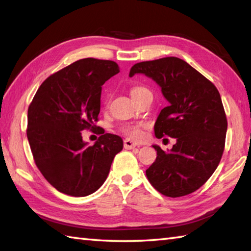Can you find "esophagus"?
I'll return each instance as SVG.
<instances>
[{"label":"esophagus","instance_id":"obj_1","mask_svg":"<svg viewBox=\"0 0 251 251\" xmlns=\"http://www.w3.org/2000/svg\"><path fill=\"white\" fill-rule=\"evenodd\" d=\"M137 147H139V146H138L137 143L134 142L132 140H130V139H125L124 140V148L127 149V150H131V149H135Z\"/></svg>","mask_w":251,"mask_h":251}]
</instances>
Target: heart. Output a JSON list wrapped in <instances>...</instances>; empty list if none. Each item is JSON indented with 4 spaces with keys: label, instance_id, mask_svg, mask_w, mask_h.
<instances>
[{
    "label": "heart",
    "instance_id": "heart-1",
    "mask_svg": "<svg viewBox=\"0 0 251 251\" xmlns=\"http://www.w3.org/2000/svg\"><path fill=\"white\" fill-rule=\"evenodd\" d=\"M148 90L145 87H140V86H137V87H132L130 90V94H131V97L135 95L140 94L142 92H146ZM121 130L124 132L125 135H127L128 137L132 138V139H137L139 140L143 137V131L141 128V125H135V124H127V125H123L121 127Z\"/></svg>",
    "mask_w": 251,
    "mask_h": 251
}]
</instances>
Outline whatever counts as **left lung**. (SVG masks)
<instances>
[{"label": "left lung", "instance_id": "left-lung-1", "mask_svg": "<svg viewBox=\"0 0 251 251\" xmlns=\"http://www.w3.org/2000/svg\"><path fill=\"white\" fill-rule=\"evenodd\" d=\"M145 74L161 87L168 106L158 114L156 138H176L168 152L154 145L157 156L146 170L150 183L169 197L188 195L215 173L225 150L227 121L220 94L210 81L177 57L132 66L129 76Z\"/></svg>", "mask_w": 251, "mask_h": 251}]
</instances>
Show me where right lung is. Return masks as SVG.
I'll use <instances>...</instances> for the list:
<instances>
[{
    "label": "right lung",
    "instance_id": "1",
    "mask_svg": "<svg viewBox=\"0 0 251 251\" xmlns=\"http://www.w3.org/2000/svg\"><path fill=\"white\" fill-rule=\"evenodd\" d=\"M119 72L114 61L79 59L47 77L29 105L26 137L35 164L63 194L83 197L97 191L122 151L119 136L103 131L89 147L81 134L98 121L101 86Z\"/></svg>",
    "mask_w": 251,
    "mask_h": 251
}]
</instances>
